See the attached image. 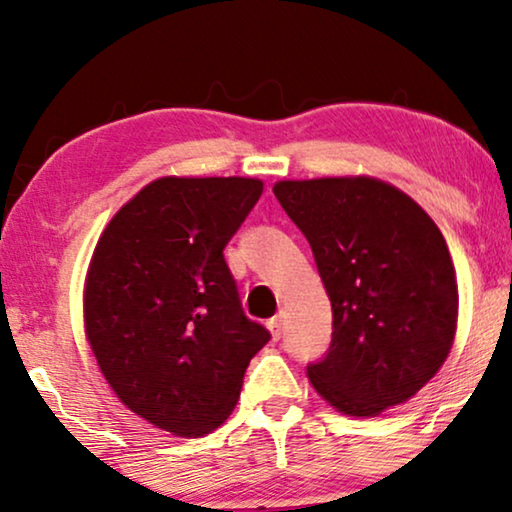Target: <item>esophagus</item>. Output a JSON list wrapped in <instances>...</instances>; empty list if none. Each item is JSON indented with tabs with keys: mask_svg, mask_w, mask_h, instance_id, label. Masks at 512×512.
Returning a JSON list of instances; mask_svg holds the SVG:
<instances>
[{
	"mask_svg": "<svg viewBox=\"0 0 512 512\" xmlns=\"http://www.w3.org/2000/svg\"><path fill=\"white\" fill-rule=\"evenodd\" d=\"M267 329H270V332H272L274 341H279V338L283 336V318L281 316H274V318L267 320Z\"/></svg>",
	"mask_w": 512,
	"mask_h": 512,
	"instance_id": "obj_1",
	"label": "esophagus"
}]
</instances>
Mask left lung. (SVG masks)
Masks as SVG:
<instances>
[{
	"label": "left lung",
	"instance_id": "obj_1",
	"mask_svg": "<svg viewBox=\"0 0 512 512\" xmlns=\"http://www.w3.org/2000/svg\"><path fill=\"white\" fill-rule=\"evenodd\" d=\"M274 196L309 240L332 302V343L306 366L329 405L377 416L426 387L458 325V283L437 224L382 180H281Z\"/></svg>",
	"mask_w": 512,
	"mask_h": 512
}]
</instances>
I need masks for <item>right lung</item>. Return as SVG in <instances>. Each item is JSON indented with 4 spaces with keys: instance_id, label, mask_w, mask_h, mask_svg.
Returning <instances> with one entry per match:
<instances>
[{
    "instance_id": "obj_1",
    "label": "right lung",
    "mask_w": 512,
    "mask_h": 512,
    "mask_svg": "<svg viewBox=\"0 0 512 512\" xmlns=\"http://www.w3.org/2000/svg\"><path fill=\"white\" fill-rule=\"evenodd\" d=\"M261 194L256 178H157L93 251L84 327L100 371L128 410L174 435L224 423L270 341L224 258Z\"/></svg>"
}]
</instances>
